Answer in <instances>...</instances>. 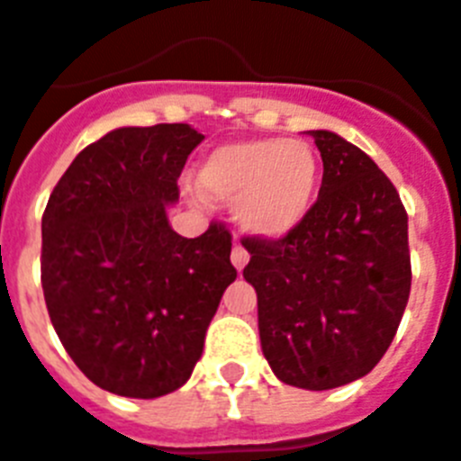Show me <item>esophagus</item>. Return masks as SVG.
Segmentation results:
<instances>
[{"instance_id":"34e87169","label":"esophagus","mask_w":461,"mask_h":461,"mask_svg":"<svg viewBox=\"0 0 461 461\" xmlns=\"http://www.w3.org/2000/svg\"><path fill=\"white\" fill-rule=\"evenodd\" d=\"M230 261H233V267L238 268V271H242L245 268V264L249 261V252L242 245H235L233 252H230Z\"/></svg>"}]
</instances>
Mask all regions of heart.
Masks as SVG:
<instances>
[{
	"instance_id": "obj_1",
	"label": "heart",
	"mask_w": 461,
	"mask_h": 461,
	"mask_svg": "<svg viewBox=\"0 0 461 461\" xmlns=\"http://www.w3.org/2000/svg\"><path fill=\"white\" fill-rule=\"evenodd\" d=\"M321 164L307 142L285 138L240 140L216 147L200 168L202 193L233 202L235 223L264 240L302 226L314 209Z\"/></svg>"
}]
</instances>
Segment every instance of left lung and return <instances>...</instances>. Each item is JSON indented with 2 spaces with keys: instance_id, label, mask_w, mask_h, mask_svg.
<instances>
[{
  "instance_id": "obj_1",
  "label": "left lung",
  "mask_w": 461,
  "mask_h": 461,
  "mask_svg": "<svg viewBox=\"0 0 461 461\" xmlns=\"http://www.w3.org/2000/svg\"><path fill=\"white\" fill-rule=\"evenodd\" d=\"M323 159L319 200L278 240L242 238L257 290L261 352L283 383L330 390L366 376L410 300L407 212L371 157L309 131Z\"/></svg>"
}]
</instances>
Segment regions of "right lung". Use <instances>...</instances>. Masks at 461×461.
I'll return each instance as SVG.
<instances>
[{"mask_svg":"<svg viewBox=\"0 0 461 461\" xmlns=\"http://www.w3.org/2000/svg\"><path fill=\"white\" fill-rule=\"evenodd\" d=\"M204 135L187 123L116 128L66 168L42 213V290L76 366L113 395H168L190 378L221 294L230 233L171 228L168 204Z\"/></svg>","mask_w":461,"mask_h":461,"instance_id":"1","label":"right lung"}]
</instances>
